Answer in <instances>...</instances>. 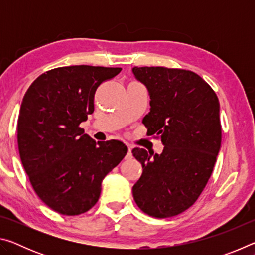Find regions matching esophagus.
Returning <instances> with one entry per match:
<instances>
[{
  "mask_svg": "<svg viewBox=\"0 0 255 255\" xmlns=\"http://www.w3.org/2000/svg\"><path fill=\"white\" fill-rule=\"evenodd\" d=\"M131 149H132L131 146H128V153H127V155H126V158H127V159H130V158H132Z\"/></svg>",
  "mask_w": 255,
  "mask_h": 255,
  "instance_id": "obj_1",
  "label": "esophagus"
}]
</instances>
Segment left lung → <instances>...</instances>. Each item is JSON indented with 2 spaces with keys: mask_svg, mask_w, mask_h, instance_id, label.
<instances>
[{
  "mask_svg": "<svg viewBox=\"0 0 255 255\" xmlns=\"http://www.w3.org/2000/svg\"><path fill=\"white\" fill-rule=\"evenodd\" d=\"M132 74L150 98L143 124L164 145L161 154L132 149L143 166L133 200L152 217H172L195 204L213 172L222 141L219 101L191 71L145 66Z\"/></svg>",
  "mask_w": 255,
  "mask_h": 255,
  "instance_id": "left-lung-1",
  "label": "left lung"
}]
</instances>
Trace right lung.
<instances>
[{"instance_id":"1","label":"right lung","mask_w":255,"mask_h":255,"mask_svg":"<svg viewBox=\"0 0 255 255\" xmlns=\"http://www.w3.org/2000/svg\"><path fill=\"white\" fill-rule=\"evenodd\" d=\"M120 67H58L37 77L25 92L18 145L37 196L57 213L83 214L97 204L101 183L127 154L120 140L97 141L80 124L94 111V93Z\"/></svg>"}]
</instances>
